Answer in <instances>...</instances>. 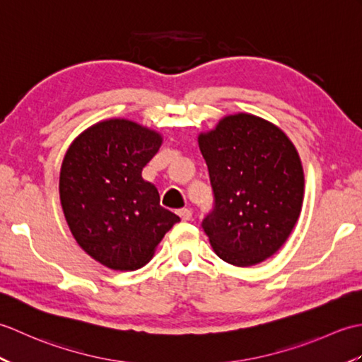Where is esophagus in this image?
<instances>
[{
	"mask_svg": "<svg viewBox=\"0 0 362 362\" xmlns=\"http://www.w3.org/2000/svg\"><path fill=\"white\" fill-rule=\"evenodd\" d=\"M177 214H179L182 221H189L191 218H193V211H191L189 209H182L177 211Z\"/></svg>",
	"mask_w": 362,
	"mask_h": 362,
	"instance_id": "obj_1",
	"label": "esophagus"
}]
</instances>
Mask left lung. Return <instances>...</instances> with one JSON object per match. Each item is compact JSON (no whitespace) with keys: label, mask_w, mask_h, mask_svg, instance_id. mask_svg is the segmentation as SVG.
Instances as JSON below:
<instances>
[{"label":"left lung","mask_w":362,"mask_h":362,"mask_svg":"<svg viewBox=\"0 0 362 362\" xmlns=\"http://www.w3.org/2000/svg\"><path fill=\"white\" fill-rule=\"evenodd\" d=\"M197 141L214 196L202 221L214 253L240 267L272 257L302 211L305 177L294 144L249 113L222 118Z\"/></svg>","instance_id":"1"}]
</instances>
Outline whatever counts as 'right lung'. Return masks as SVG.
<instances>
[{"label": "right lung", "mask_w": 362, "mask_h": 362, "mask_svg": "<svg viewBox=\"0 0 362 362\" xmlns=\"http://www.w3.org/2000/svg\"><path fill=\"white\" fill-rule=\"evenodd\" d=\"M161 141L156 130L113 118L83 130L64 157L59 193L66 224L76 243L113 271L143 267L180 221L141 177Z\"/></svg>", "instance_id": "obj_1"}]
</instances>
